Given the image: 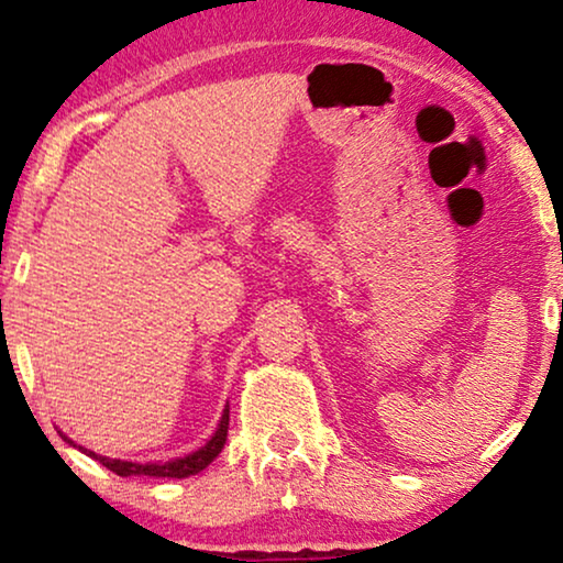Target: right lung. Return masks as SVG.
Returning <instances> with one entry per match:
<instances>
[{
	"label": "right lung",
	"mask_w": 563,
	"mask_h": 563,
	"mask_svg": "<svg viewBox=\"0 0 563 563\" xmlns=\"http://www.w3.org/2000/svg\"><path fill=\"white\" fill-rule=\"evenodd\" d=\"M228 422H230V410L225 407L218 430H214V435L202 445V449L189 453V456H184V459L166 461V464H133V461L97 456V453H91V451H84V453H89L91 459H97L99 464L107 466L110 472H114L118 476L143 474V476H172V479H184V476L202 472L205 466L212 464V459L218 456V453L222 451V445H225V441H228ZM68 443H71V441H68Z\"/></svg>",
	"instance_id": "1"
}]
</instances>
